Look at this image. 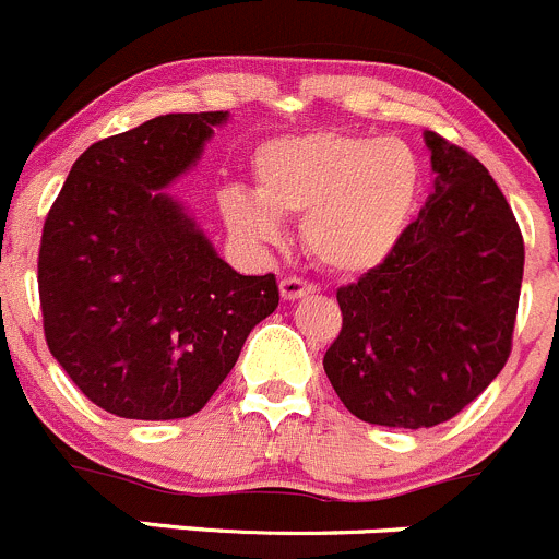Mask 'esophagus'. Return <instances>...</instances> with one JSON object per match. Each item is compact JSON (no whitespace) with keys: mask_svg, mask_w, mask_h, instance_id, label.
<instances>
[{"mask_svg":"<svg viewBox=\"0 0 559 559\" xmlns=\"http://www.w3.org/2000/svg\"><path fill=\"white\" fill-rule=\"evenodd\" d=\"M318 290L314 285H309L307 280H298V277H285L280 282V293L285 301H296V298H304V296H312V293Z\"/></svg>","mask_w":559,"mask_h":559,"instance_id":"34e87169","label":"esophagus"}]
</instances>
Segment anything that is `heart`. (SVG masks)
<instances>
[{
	"label": "heart",
	"instance_id": "obj_1",
	"mask_svg": "<svg viewBox=\"0 0 559 559\" xmlns=\"http://www.w3.org/2000/svg\"><path fill=\"white\" fill-rule=\"evenodd\" d=\"M255 192L228 187L219 209L250 247L280 239V217H301L309 255L334 274L389 261L421 201L416 152L396 138L318 130L263 143L252 159Z\"/></svg>",
	"mask_w": 559,
	"mask_h": 559
}]
</instances>
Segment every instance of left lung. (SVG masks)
Here are the masks:
<instances>
[{"instance_id":"obj_1","label":"left lung","mask_w":559,"mask_h":559,"mask_svg":"<svg viewBox=\"0 0 559 559\" xmlns=\"http://www.w3.org/2000/svg\"><path fill=\"white\" fill-rule=\"evenodd\" d=\"M435 192L394 255L336 290L342 331L323 369L367 424H443L511 356L524 241L489 170L427 132Z\"/></svg>"}]
</instances>
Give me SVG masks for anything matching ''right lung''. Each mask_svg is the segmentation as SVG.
<instances>
[{"label": "right lung", "mask_w": 559, "mask_h": 559, "mask_svg": "<svg viewBox=\"0 0 559 559\" xmlns=\"http://www.w3.org/2000/svg\"><path fill=\"white\" fill-rule=\"evenodd\" d=\"M228 110L165 114L92 143L43 225V331L86 400L119 418L201 411L250 331L277 309L274 274L245 277L165 187Z\"/></svg>", "instance_id": "1"}]
</instances>
